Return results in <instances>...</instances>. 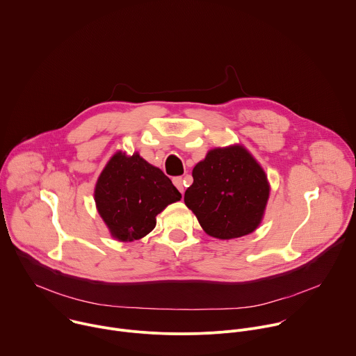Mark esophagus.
Masks as SVG:
<instances>
[{"mask_svg": "<svg viewBox=\"0 0 356 356\" xmlns=\"http://www.w3.org/2000/svg\"><path fill=\"white\" fill-rule=\"evenodd\" d=\"M172 182L178 188V191L181 193H184V191H185V181H184V178L182 177H175V178H172Z\"/></svg>", "mask_w": 356, "mask_h": 356, "instance_id": "1", "label": "esophagus"}]
</instances>
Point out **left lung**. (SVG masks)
Here are the masks:
<instances>
[{
  "label": "left lung",
  "mask_w": 356,
  "mask_h": 356,
  "mask_svg": "<svg viewBox=\"0 0 356 356\" xmlns=\"http://www.w3.org/2000/svg\"><path fill=\"white\" fill-rule=\"evenodd\" d=\"M185 204L211 236L232 239L253 232L268 199L264 171L241 146L210 150L192 171Z\"/></svg>",
  "instance_id": "left-lung-1"
}]
</instances>
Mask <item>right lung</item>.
Listing matches in <instances>:
<instances>
[{"label":"right lung","mask_w":356,"mask_h":356,"mask_svg":"<svg viewBox=\"0 0 356 356\" xmlns=\"http://www.w3.org/2000/svg\"><path fill=\"white\" fill-rule=\"evenodd\" d=\"M97 210L118 241L140 239L156 227V216L181 199L171 179L138 153H117L95 191Z\"/></svg>","instance_id":"1"}]
</instances>
